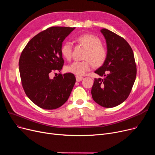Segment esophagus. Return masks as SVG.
Returning <instances> with one entry per match:
<instances>
[{"label":"esophagus","mask_w":155,"mask_h":155,"mask_svg":"<svg viewBox=\"0 0 155 155\" xmlns=\"http://www.w3.org/2000/svg\"><path fill=\"white\" fill-rule=\"evenodd\" d=\"M84 79V77H80V76H76V80L77 82H80Z\"/></svg>","instance_id":"obj_1"}]
</instances>
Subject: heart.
<instances>
[{
    "instance_id": "b5f03b06",
    "label": "heart",
    "mask_w": 155,
    "mask_h": 155,
    "mask_svg": "<svg viewBox=\"0 0 155 155\" xmlns=\"http://www.w3.org/2000/svg\"><path fill=\"white\" fill-rule=\"evenodd\" d=\"M77 41L87 49L84 56V59L85 60L73 62L66 69L67 71L77 76H82L91 69L92 64L95 67L101 66L106 59L107 50L101 45V39L92 35H80L77 37ZM61 53L65 59L70 60L72 43L70 41L65 42L61 46Z\"/></svg>"
}]
</instances>
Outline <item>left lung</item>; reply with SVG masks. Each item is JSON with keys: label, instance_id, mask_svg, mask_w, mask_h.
<instances>
[{"label": "left lung", "instance_id": "8db88e82", "mask_svg": "<svg viewBox=\"0 0 155 155\" xmlns=\"http://www.w3.org/2000/svg\"><path fill=\"white\" fill-rule=\"evenodd\" d=\"M107 45V57L95 71L104 78H95L91 94L101 106L116 107L127 98L135 82L136 65L132 48L126 41L107 29H101Z\"/></svg>", "mask_w": 155, "mask_h": 155}]
</instances>
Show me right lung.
<instances>
[{
	"label": "right lung",
	"instance_id": "right-lung-1",
	"mask_svg": "<svg viewBox=\"0 0 155 155\" xmlns=\"http://www.w3.org/2000/svg\"><path fill=\"white\" fill-rule=\"evenodd\" d=\"M74 29L48 28L32 38L21 53L19 67L23 88L28 98L41 108L52 110L61 107L75 84V77L71 73L50 77L51 72L62 69L63 41Z\"/></svg>",
	"mask_w": 155,
	"mask_h": 155
}]
</instances>
